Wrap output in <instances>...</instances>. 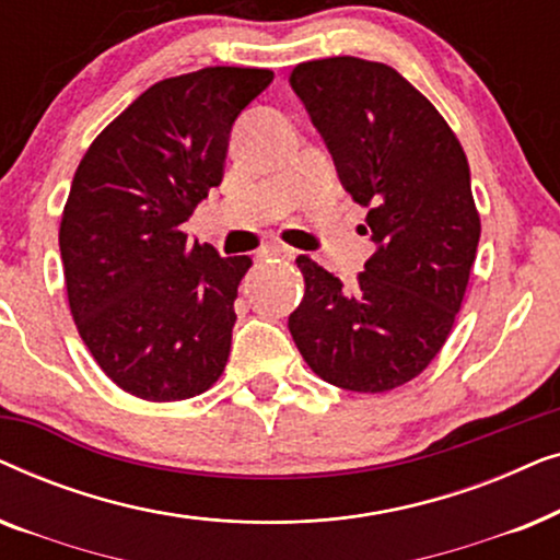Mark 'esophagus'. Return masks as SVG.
I'll list each match as a JSON object with an SVG mask.
<instances>
[{
  "instance_id": "esophagus-1",
  "label": "esophagus",
  "mask_w": 560,
  "mask_h": 560,
  "mask_svg": "<svg viewBox=\"0 0 560 560\" xmlns=\"http://www.w3.org/2000/svg\"><path fill=\"white\" fill-rule=\"evenodd\" d=\"M259 257H280V259H295V249L285 247V244H267L259 249Z\"/></svg>"
}]
</instances>
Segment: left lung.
<instances>
[{"label": "left lung", "instance_id": "8db88e82", "mask_svg": "<svg viewBox=\"0 0 560 560\" xmlns=\"http://www.w3.org/2000/svg\"><path fill=\"white\" fill-rule=\"evenodd\" d=\"M290 86L341 186L366 206L374 255L354 293L301 255L305 295L288 328L320 380L387 393L446 343L479 244L469 163L446 119L395 68L351 56L293 68Z\"/></svg>", "mask_w": 560, "mask_h": 560}]
</instances>
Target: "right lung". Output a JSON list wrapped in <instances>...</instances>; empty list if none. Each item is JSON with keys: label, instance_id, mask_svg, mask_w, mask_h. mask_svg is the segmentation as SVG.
Wrapping results in <instances>:
<instances>
[{"label": "right lung", "instance_id": "obj_1", "mask_svg": "<svg viewBox=\"0 0 560 560\" xmlns=\"http://www.w3.org/2000/svg\"><path fill=\"white\" fill-rule=\"evenodd\" d=\"M267 68L165 79L96 137L63 219L68 305L106 377L150 402L201 395L224 372L249 257L180 232L224 175L229 135L270 86Z\"/></svg>", "mask_w": 560, "mask_h": 560}]
</instances>
